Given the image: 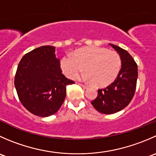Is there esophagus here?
I'll use <instances>...</instances> for the list:
<instances>
[{
	"mask_svg": "<svg viewBox=\"0 0 156 156\" xmlns=\"http://www.w3.org/2000/svg\"><path fill=\"white\" fill-rule=\"evenodd\" d=\"M79 84H80V85H81V87H82L83 88H87V85H85V84H81V83H79Z\"/></svg>",
	"mask_w": 156,
	"mask_h": 156,
	"instance_id": "34e87169",
	"label": "esophagus"
}]
</instances>
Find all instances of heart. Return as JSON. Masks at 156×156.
<instances>
[{
  "label": "heart",
  "mask_w": 156,
  "mask_h": 156,
  "mask_svg": "<svg viewBox=\"0 0 156 156\" xmlns=\"http://www.w3.org/2000/svg\"><path fill=\"white\" fill-rule=\"evenodd\" d=\"M122 61L116 52L98 47H87L67 54L61 60V68L66 75L75 78L85 67L87 72L81 78L97 87H106L115 80Z\"/></svg>",
  "instance_id": "1"
}]
</instances>
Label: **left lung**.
I'll list each match as a JSON object with an SVG mask.
<instances>
[{
  "label": "left lung",
  "instance_id": "8db88e82",
  "mask_svg": "<svg viewBox=\"0 0 156 156\" xmlns=\"http://www.w3.org/2000/svg\"><path fill=\"white\" fill-rule=\"evenodd\" d=\"M122 61V69L116 79L106 88L98 90L97 98L91 104L100 112L113 114L125 108L134 96L138 77L137 65L124 49L110 44Z\"/></svg>",
  "mask_w": 156,
  "mask_h": 156
}]
</instances>
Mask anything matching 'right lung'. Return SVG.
Instances as JSON below:
<instances>
[{"label":"right lung","mask_w":156,"mask_h":156,"mask_svg":"<svg viewBox=\"0 0 156 156\" xmlns=\"http://www.w3.org/2000/svg\"><path fill=\"white\" fill-rule=\"evenodd\" d=\"M62 72L54 47L42 46L25 54L14 78L23 106L41 117L56 113L65 100L66 86L75 83Z\"/></svg>","instance_id":"right-lung-1"}]
</instances>
